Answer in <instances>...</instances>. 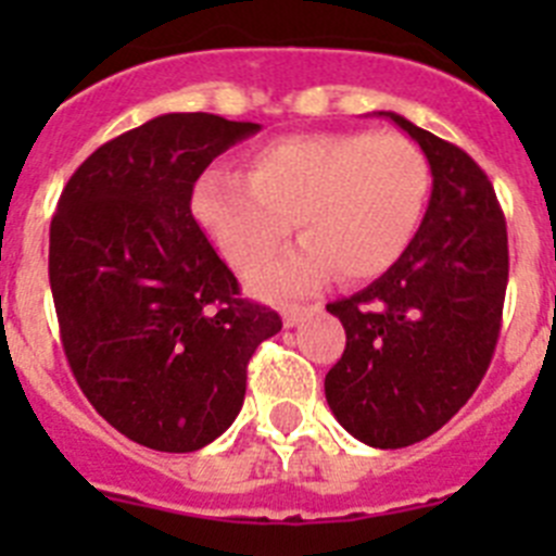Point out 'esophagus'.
Segmentation results:
<instances>
[{
  "mask_svg": "<svg viewBox=\"0 0 556 556\" xmlns=\"http://www.w3.org/2000/svg\"><path fill=\"white\" fill-rule=\"evenodd\" d=\"M320 306H287L283 308V326L287 328H294V326H301L303 317H308L312 312H317Z\"/></svg>",
  "mask_w": 556,
  "mask_h": 556,
  "instance_id": "esophagus-1",
  "label": "esophagus"
}]
</instances>
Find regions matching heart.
Returning <instances> with one entry per match:
<instances>
[{"instance_id":"1","label":"heart","mask_w":556,"mask_h":556,"mask_svg":"<svg viewBox=\"0 0 556 556\" xmlns=\"http://www.w3.org/2000/svg\"><path fill=\"white\" fill-rule=\"evenodd\" d=\"M431 189L426 152L401 132H306L255 147L242 175L205 169L191 214L236 273H253L292 230L303 239L250 278L255 292L303 294L337 273L367 281L406 253Z\"/></svg>"}]
</instances>
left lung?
<instances>
[{
  "label": "left lung",
  "instance_id": "left-lung-1",
  "mask_svg": "<svg viewBox=\"0 0 556 556\" xmlns=\"http://www.w3.org/2000/svg\"><path fill=\"white\" fill-rule=\"evenodd\" d=\"M381 116L426 152L431 198L406 253L370 287L326 306L348 337L326 397L356 440L406 448L443 429L488 372L509 250L493 184L468 152L397 113Z\"/></svg>",
  "mask_w": 556,
  "mask_h": 556
}]
</instances>
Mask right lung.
Segmentation results:
<instances>
[{
  "label": "right lung",
  "mask_w": 556,
  "mask_h": 556,
  "mask_svg": "<svg viewBox=\"0 0 556 556\" xmlns=\"http://www.w3.org/2000/svg\"><path fill=\"white\" fill-rule=\"evenodd\" d=\"M262 130L214 113H164L94 150L49 225V287L83 395L116 431L166 454L236 420L248 362L281 317L239 281L191 214L219 152Z\"/></svg>",
  "instance_id": "add662e5"
}]
</instances>
